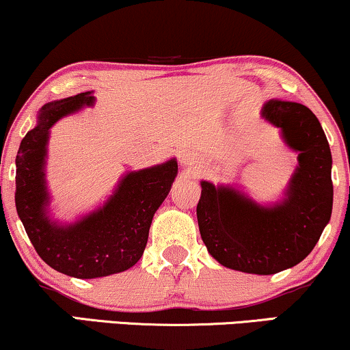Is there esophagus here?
I'll return each mask as SVG.
<instances>
[{
  "label": "esophagus",
  "mask_w": 350,
  "mask_h": 350,
  "mask_svg": "<svg viewBox=\"0 0 350 350\" xmlns=\"http://www.w3.org/2000/svg\"><path fill=\"white\" fill-rule=\"evenodd\" d=\"M179 161H180V165H183V166L190 165V163H192V154H190V153H180Z\"/></svg>",
  "instance_id": "obj_1"
}]
</instances>
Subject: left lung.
I'll return each instance as SVG.
<instances>
[{"instance_id": "8db88e82", "label": "left lung", "mask_w": 350, "mask_h": 350, "mask_svg": "<svg viewBox=\"0 0 350 350\" xmlns=\"http://www.w3.org/2000/svg\"><path fill=\"white\" fill-rule=\"evenodd\" d=\"M260 114L297 153L284 193L265 205L234 185L202 180L197 219L203 244L216 262L267 276L302 262L329 223L333 158L321 124L307 106L273 98Z\"/></svg>"}]
</instances>
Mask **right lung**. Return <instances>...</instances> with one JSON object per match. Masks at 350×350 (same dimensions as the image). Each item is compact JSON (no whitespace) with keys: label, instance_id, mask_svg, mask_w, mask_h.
<instances>
[{"label":"right lung","instance_id":"right-lung-1","mask_svg":"<svg viewBox=\"0 0 350 350\" xmlns=\"http://www.w3.org/2000/svg\"><path fill=\"white\" fill-rule=\"evenodd\" d=\"M94 105V92L43 105L37 124L22 139L16 157V210L30 242L53 269L79 280L126 271L139 262L147 247L153 215L178 176L176 158L129 171L103 205L72 223L53 218L46 184L51 127Z\"/></svg>","mask_w":350,"mask_h":350}]
</instances>
